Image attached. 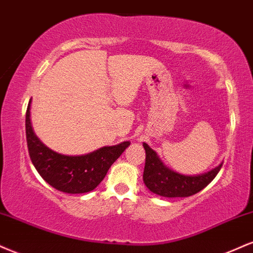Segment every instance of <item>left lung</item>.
I'll use <instances>...</instances> for the list:
<instances>
[{
	"label": "left lung",
	"instance_id": "obj_1",
	"mask_svg": "<svg viewBox=\"0 0 253 253\" xmlns=\"http://www.w3.org/2000/svg\"><path fill=\"white\" fill-rule=\"evenodd\" d=\"M145 150V166L143 171L144 185L150 192L165 198H186L197 194L212 182L220 170L221 166L207 173L185 175L173 170L160 159L155 150L143 143Z\"/></svg>",
	"mask_w": 253,
	"mask_h": 253
}]
</instances>
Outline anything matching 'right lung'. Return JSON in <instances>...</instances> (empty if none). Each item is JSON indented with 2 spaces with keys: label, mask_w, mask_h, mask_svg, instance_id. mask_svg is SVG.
<instances>
[{
  "label": "right lung",
  "mask_w": 253,
  "mask_h": 253,
  "mask_svg": "<svg viewBox=\"0 0 253 253\" xmlns=\"http://www.w3.org/2000/svg\"><path fill=\"white\" fill-rule=\"evenodd\" d=\"M26 137L29 156L38 173L53 188L70 194L93 191L105 177L112 163L130 145V142H122L77 156L56 153L34 133L31 123V100L26 112Z\"/></svg>",
  "instance_id": "add662e5"
}]
</instances>
